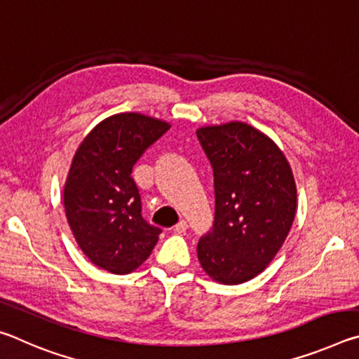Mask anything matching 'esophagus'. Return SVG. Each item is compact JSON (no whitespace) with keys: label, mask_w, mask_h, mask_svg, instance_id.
Instances as JSON below:
<instances>
[{"label":"esophagus","mask_w":359,"mask_h":359,"mask_svg":"<svg viewBox=\"0 0 359 359\" xmlns=\"http://www.w3.org/2000/svg\"><path fill=\"white\" fill-rule=\"evenodd\" d=\"M188 229V223L185 222V220H180L177 224H175L174 226V231L175 233H179V234H182V233H185V231Z\"/></svg>","instance_id":"obj_1"}]
</instances>
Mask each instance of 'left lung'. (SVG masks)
<instances>
[{
  "instance_id": "left-lung-1",
  "label": "left lung",
  "mask_w": 359,
  "mask_h": 359,
  "mask_svg": "<svg viewBox=\"0 0 359 359\" xmlns=\"http://www.w3.org/2000/svg\"><path fill=\"white\" fill-rule=\"evenodd\" d=\"M196 136L214 169L215 220L198 242L212 280L239 285L276 258L296 215L293 171L278 145L244 121L201 126Z\"/></svg>"
}]
</instances>
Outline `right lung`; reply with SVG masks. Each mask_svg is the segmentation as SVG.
I'll return each instance as SVG.
<instances>
[{
    "label": "right lung",
    "mask_w": 359,
    "mask_h": 359,
    "mask_svg": "<svg viewBox=\"0 0 359 359\" xmlns=\"http://www.w3.org/2000/svg\"><path fill=\"white\" fill-rule=\"evenodd\" d=\"M171 128L137 112L115 114L85 136L72 158L63 190L69 228L95 266L130 274L150 257L161 229L141 215L133 166Z\"/></svg>",
    "instance_id": "right-lung-1"
}]
</instances>
